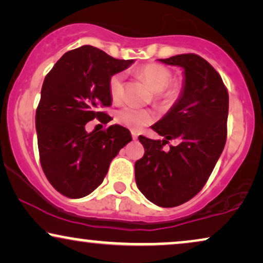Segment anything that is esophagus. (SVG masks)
<instances>
[{
	"label": "esophagus",
	"instance_id": "34e87169",
	"mask_svg": "<svg viewBox=\"0 0 263 263\" xmlns=\"http://www.w3.org/2000/svg\"><path fill=\"white\" fill-rule=\"evenodd\" d=\"M132 136H133V139H134V140L138 139V133H136L135 130H133L132 132Z\"/></svg>",
	"mask_w": 263,
	"mask_h": 263
}]
</instances>
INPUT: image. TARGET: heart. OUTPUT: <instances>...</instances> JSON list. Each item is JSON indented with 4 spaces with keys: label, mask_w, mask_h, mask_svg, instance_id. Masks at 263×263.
<instances>
[{
    "label": "heart",
    "mask_w": 263,
    "mask_h": 263,
    "mask_svg": "<svg viewBox=\"0 0 263 263\" xmlns=\"http://www.w3.org/2000/svg\"><path fill=\"white\" fill-rule=\"evenodd\" d=\"M140 77L154 91V98L161 105H171L179 98L182 93L181 82H170L171 70L159 63H147L138 69ZM123 73H116L109 80V92L114 102H120L123 97ZM116 120L123 127L139 130L145 125L152 123L154 115L151 110L139 109L134 106H124L117 111Z\"/></svg>",
    "instance_id": "b5f03b06"
}]
</instances>
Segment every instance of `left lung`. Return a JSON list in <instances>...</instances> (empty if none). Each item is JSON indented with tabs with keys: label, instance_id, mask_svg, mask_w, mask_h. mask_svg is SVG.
<instances>
[{
	"label": "left lung",
	"instance_id": "1",
	"mask_svg": "<svg viewBox=\"0 0 263 263\" xmlns=\"http://www.w3.org/2000/svg\"><path fill=\"white\" fill-rule=\"evenodd\" d=\"M159 61L182 67L184 81L177 102L152 125L164 140L139 136L145 154L135 163V181L151 202L176 207L203 188L224 149L229 93L218 71L199 55L182 53ZM168 139L180 143L165 151Z\"/></svg>",
	"mask_w": 263,
	"mask_h": 263
}]
</instances>
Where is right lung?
<instances>
[{
	"instance_id": "1",
	"label": "right lung",
	"mask_w": 263,
	"mask_h": 263,
	"mask_svg": "<svg viewBox=\"0 0 263 263\" xmlns=\"http://www.w3.org/2000/svg\"><path fill=\"white\" fill-rule=\"evenodd\" d=\"M133 60H116L103 50L84 45L57 61L44 79L35 111L42 168L62 195L80 199L100 185L111 160L132 141L130 132L114 124L86 132V123L112 118L99 107L110 106L109 80Z\"/></svg>"
}]
</instances>
